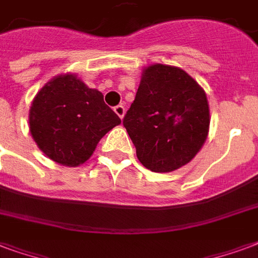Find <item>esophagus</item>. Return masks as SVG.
Listing matches in <instances>:
<instances>
[{
    "label": "esophagus",
    "mask_w": 258,
    "mask_h": 258,
    "mask_svg": "<svg viewBox=\"0 0 258 258\" xmlns=\"http://www.w3.org/2000/svg\"><path fill=\"white\" fill-rule=\"evenodd\" d=\"M114 111H115V114H117L118 117L121 118H123V115H125V107H123V106H122V104H118V106H115V107H114Z\"/></svg>",
    "instance_id": "1"
}]
</instances>
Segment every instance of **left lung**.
I'll return each instance as SVG.
<instances>
[{
	"mask_svg": "<svg viewBox=\"0 0 258 258\" xmlns=\"http://www.w3.org/2000/svg\"><path fill=\"white\" fill-rule=\"evenodd\" d=\"M210 106L199 83L181 68L155 63L143 71L123 118L140 163L170 173L195 158L210 131Z\"/></svg>",
	"mask_w": 258,
	"mask_h": 258,
	"instance_id": "1",
	"label": "left lung"
}]
</instances>
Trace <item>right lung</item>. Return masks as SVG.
<instances>
[{"mask_svg":"<svg viewBox=\"0 0 258 258\" xmlns=\"http://www.w3.org/2000/svg\"><path fill=\"white\" fill-rule=\"evenodd\" d=\"M119 123L102 92L71 73L46 83L30 108V132L36 145L47 158L69 167L85 163L100 139Z\"/></svg>","mask_w":258,"mask_h":258,"instance_id":"right-lung-1","label":"right lung"}]
</instances>
